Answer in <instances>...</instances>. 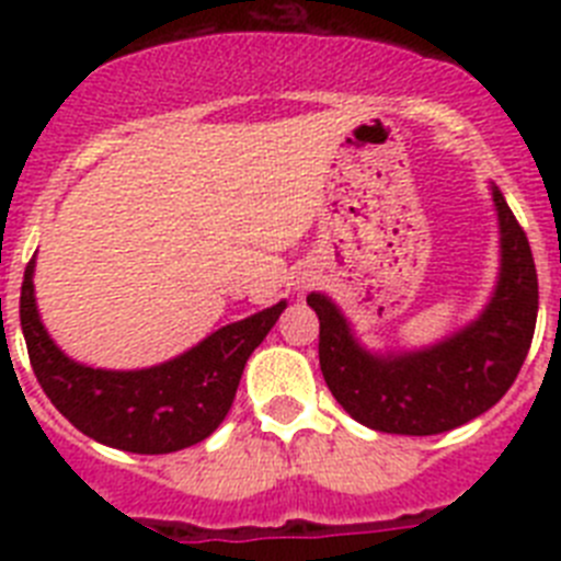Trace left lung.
Here are the masks:
<instances>
[{
	"mask_svg": "<svg viewBox=\"0 0 561 561\" xmlns=\"http://www.w3.org/2000/svg\"><path fill=\"white\" fill-rule=\"evenodd\" d=\"M500 225V275L478 320L419 351L374 354L329 295L306 304L320 317V370L345 413L393 435H438L494 408L512 388L534 340L537 266L523 227L492 185Z\"/></svg>",
	"mask_w": 561,
	"mask_h": 561,
	"instance_id": "8db88e82",
	"label": "left lung"
}]
</instances>
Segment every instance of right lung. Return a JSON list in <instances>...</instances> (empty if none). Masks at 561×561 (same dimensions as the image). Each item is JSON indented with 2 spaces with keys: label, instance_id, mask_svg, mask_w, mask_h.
Listing matches in <instances>:
<instances>
[{
  "label": "right lung",
  "instance_id": "1",
  "mask_svg": "<svg viewBox=\"0 0 561 561\" xmlns=\"http://www.w3.org/2000/svg\"><path fill=\"white\" fill-rule=\"evenodd\" d=\"M36 255L24 270L19 317L30 365L58 413L98 444L168 455L205 440L230 413L252 351L277 323L286 300L225 325L185 354L142 370H103L69 359L49 340L33 291Z\"/></svg>",
  "mask_w": 561,
  "mask_h": 561
}]
</instances>
